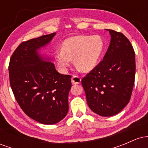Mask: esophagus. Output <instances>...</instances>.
Segmentation results:
<instances>
[{"instance_id": "1", "label": "esophagus", "mask_w": 148, "mask_h": 148, "mask_svg": "<svg viewBox=\"0 0 148 148\" xmlns=\"http://www.w3.org/2000/svg\"><path fill=\"white\" fill-rule=\"evenodd\" d=\"M81 79L77 76H74L72 78V84H79L80 83H81Z\"/></svg>"}]
</instances>
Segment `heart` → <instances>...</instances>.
Instances as JSON below:
<instances>
[{
  "mask_svg": "<svg viewBox=\"0 0 148 148\" xmlns=\"http://www.w3.org/2000/svg\"><path fill=\"white\" fill-rule=\"evenodd\" d=\"M103 49V40L98 35H78L66 39L54 57L61 70L65 71L74 58L76 67L88 72L95 67Z\"/></svg>",
  "mask_w": 148,
  "mask_h": 148,
  "instance_id": "obj_1",
  "label": "heart"
}]
</instances>
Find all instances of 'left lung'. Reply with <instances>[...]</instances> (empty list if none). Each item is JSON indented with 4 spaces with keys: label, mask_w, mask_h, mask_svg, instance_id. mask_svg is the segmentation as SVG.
Returning <instances> with one entry per match:
<instances>
[{
    "label": "left lung",
    "mask_w": 148,
    "mask_h": 148,
    "mask_svg": "<svg viewBox=\"0 0 148 148\" xmlns=\"http://www.w3.org/2000/svg\"><path fill=\"white\" fill-rule=\"evenodd\" d=\"M111 42L101 60L83 78L88 106L103 117L118 114L132 96L136 72L135 53L123 33L106 29Z\"/></svg>",
    "instance_id": "left-lung-1"
}]
</instances>
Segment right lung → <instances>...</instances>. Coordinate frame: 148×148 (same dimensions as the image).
Masks as SVG:
<instances>
[{
	"mask_svg": "<svg viewBox=\"0 0 148 148\" xmlns=\"http://www.w3.org/2000/svg\"><path fill=\"white\" fill-rule=\"evenodd\" d=\"M55 35L53 33L22 42L12 55L8 68L18 105L28 117L44 125H53L66 116L72 87V76L58 72L49 61L51 58L38 53Z\"/></svg>",
	"mask_w": 148,
	"mask_h": 148,
	"instance_id": "add662e5",
	"label": "right lung"
}]
</instances>
